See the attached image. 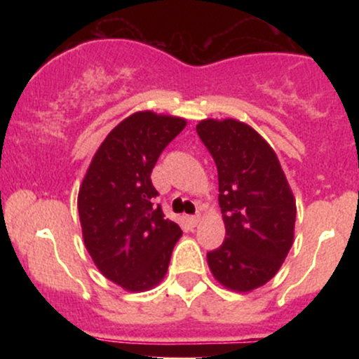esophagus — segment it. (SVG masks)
<instances>
[{
	"mask_svg": "<svg viewBox=\"0 0 359 359\" xmlns=\"http://www.w3.org/2000/svg\"><path fill=\"white\" fill-rule=\"evenodd\" d=\"M201 221V214H196V216H191L189 217V222H191V226H197Z\"/></svg>",
	"mask_w": 359,
	"mask_h": 359,
	"instance_id": "1",
	"label": "esophagus"
}]
</instances>
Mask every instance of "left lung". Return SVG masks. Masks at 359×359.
<instances>
[{
  "label": "left lung",
  "instance_id": "obj_1",
  "mask_svg": "<svg viewBox=\"0 0 359 359\" xmlns=\"http://www.w3.org/2000/svg\"><path fill=\"white\" fill-rule=\"evenodd\" d=\"M217 167L226 238L209 251L214 278L234 292L265 285L294 243L295 197L269 143L238 119H203L196 126Z\"/></svg>",
  "mask_w": 359,
  "mask_h": 359
}]
</instances>
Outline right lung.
<instances>
[{
    "label": "right lung",
    "instance_id": "obj_1",
    "mask_svg": "<svg viewBox=\"0 0 359 359\" xmlns=\"http://www.w3.org/2000/svg\"><path fill=\"white\" fill-rule=\"evenodd\" d=\"M184 118L138 111L123 119L93 156L77 197L82 238L90 258L128 292L150 290L165 277L172 250L182 236L154 204L151 170Z\"/></svg>",
    "mask_w": 359,
    "mask_h": 359
}]
</instances>
